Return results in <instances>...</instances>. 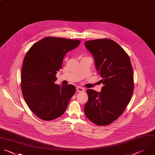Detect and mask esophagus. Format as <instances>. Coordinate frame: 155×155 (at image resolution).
<instances>
[{
  "mask_svg": "<svg viewBox=\"0 0 155 155\" xmlns=\"http://www.w3.org/2000/svg\"><path fill=\"white\" fill-rule=\"evenodd\" d=\"M76 89L78 92H83L84 91V87H81L80 86H77L76 87Z\"/></svg>",
  "mask_w": 155,
  "mask_h": 155,
  "instance_id": "1",
  "label": "esophagus"
}]
</instances>
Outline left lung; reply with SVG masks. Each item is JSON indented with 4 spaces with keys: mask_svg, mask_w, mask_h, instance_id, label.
<instances>
[{
    "mask_svg": "<svg viewBox=\"0 0 155 155\" xmlns=\"http://www.w3.org/2000/svg\"><path fill=\"white\" fill-rule=\"evenodd\" d=\"M84 44L94 55L104 84L100 93L87 90L89 99L84 106V114L93 123L107 126L121 115L132 98L134 81L130 59L126 51L110 39L89 40Z\"/></svg>",
    "mask_w": 155,
    "mask_h": 155,
    "instance_id": "1",
    "label": "left lung"
}]
</instances>
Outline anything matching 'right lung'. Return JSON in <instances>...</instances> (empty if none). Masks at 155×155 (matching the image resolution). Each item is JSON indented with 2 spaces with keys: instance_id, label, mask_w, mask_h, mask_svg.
Here are the masks:
<instances>
[{
  "instance_id": "obj_1",
  "label": "right lung",
  "mask_w": 155,
  "mask_h": 155,
  "mask_svg": "<svg viewBox=\"0 0 155 155\" xmlns=\"http://www.w3.org/2000/svg\"><path fill=\"white\" fill-rule=\"evenodd\" d=\"M80 40L47 37L34 43L23 60L21 89L30 110L39 118L51 121L61 116L75 92L72 84H55L66 54L76 48Z\"/></svg>"
}]
</instances>
